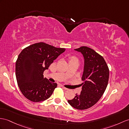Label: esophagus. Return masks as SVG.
<instances>
[{
  "instance_id": "1",
  "label": "esophagus",
  "mask_w": 129,
  "mask_h": 129,
  "mask_svg": "<svg viewBox=\"0 0 129 129\" xmlns=\"http://www.w3.org/2000/svg\"><path fill=\"white\" fill-rule=\"evenodd\" d=\"M61 87H62V88L64 90H68V88H67V87H64V86H63V85H61Z\"/></svg>"
}]
</instances>
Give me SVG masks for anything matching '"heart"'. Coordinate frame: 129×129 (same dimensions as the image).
<instances>
[{"instance_id":"obj_1","label":"heart","mask_w":129,"mask_h":129,"mask_svg":"<svg viewBox=\"0 0 129 129\" xmlns=\"http://www.w3.org/2000/svg\"><path fill=\"white\" fill-rule=\"evenodd\" d=\"M76 59V58H75V57H72V58H71V59Z\"/></svg>"}]
</instances>
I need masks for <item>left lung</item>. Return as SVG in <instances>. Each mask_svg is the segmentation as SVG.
<instances>
[{"label": "left lung", "mask_w": 129, "mask_h": 129, "mask_svg": "<svg viewBox=\"0 0 129 129\" xmlns=\"http://www.w3.org/2000/svg\"><path fill=\"white\" fill-rule=\"evenodd\" d=\"M84 57V68L81 79L82 90L79 95L68 102L74 108L84 110L91 107L99 101L107 86L109 68L105 59L95 50L87 46L75 49Z\"/></svg>", "instance_id": "1"}]
</instances>
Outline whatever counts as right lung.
Instances as JSON below:
<instances>
[{
	"instance_id": "add662e5",
	"label": "right lung",
	"mask_w": 129,
	"mask_h": 129,
	"mask_svg": "<svg viewBox=\"0 0 129 129\" xmlns=\"http://www.w3.org/2000/svg\"><path fill=\"white\" fill-rule=\"evenodd\" d=\"M65 50L40 42L26 47L21 52L16 62V77L26 98L39 102L51 96L57 84L44 78V72Z\"/></svg>"
}]
</instances>
